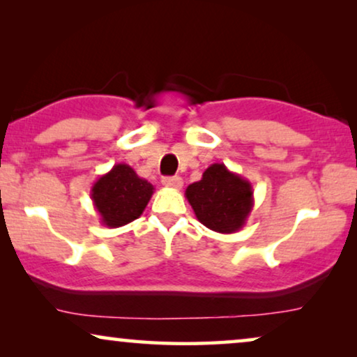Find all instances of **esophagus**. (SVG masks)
Wrapping results in <instances>:
<instances>
[{
  "label": "esophagus",
  "mask_w": 357,
  "mask_h": 357,
  "mask_svg": "<svg viewBox=\"0 0 357 357\" xmlns=\"http://www.w3.org/2000/svg\"><path fill=\"white\" fill-rule=\"evenodd\" d=\"M162 185H164V187H167V188L180 190V188H182L183 182H182V178L175 175V177H164L162 178Z\"/></svg>",
  "instance_id": "esophagus-1"
}]
</instances>
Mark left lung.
<instances>
[{
  "instance_id": "left-lung-1",
  "label": "left lung",
  "mask_w": 357,
  "mask_h": 357,
  "mask_svg": "<svg viewBox=\"0 0 357 357\" xmlns=\"http://www.w3.org/2000/svg\"><path fill=\"white\" fill-rule=\"evenodd\" d=\"M185 197L198 221L219 234L241 231L253 209L252 183L218 162L188 185Z\"/></svg>"
}]
</instances>
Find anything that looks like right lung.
<instances>
[{"label": "right lung", "instance_id": "right-lung-1", "mask_svg": "<svg viewBox=\"0 0 357 357\" xmlns=\"http://www.w3.org/2000/svg\"><path fill=\"white\" fill-rule=\"evenodd\" d=\"M154 187L128 164H115L91 188V198L104 226L115 229L138 219L148 206Z\"/></svg>", "mask_w": 357, "mask_h": 357}]
</instances>
